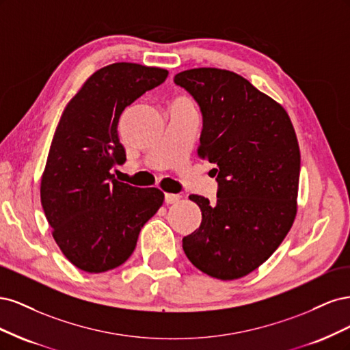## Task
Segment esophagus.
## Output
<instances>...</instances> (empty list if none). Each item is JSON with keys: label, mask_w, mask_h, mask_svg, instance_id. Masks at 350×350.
Wrapping results in <instances>:
<instances>
[{"label": "esophagus", "mask_w": 350, "mask_h": 350, "mask_svg": "<svg viewBox=\"0 0 350 350\" xmlns=\"http://www.w3.org/2000/svg\"><path fill=\"white\" fill-rule=\"evenodd\" d=\"M179 198H181V196H179V194H165V201H166V204H174V203H178Z\"/></svg>", "instance_id": "34e87169"}]
</instances>
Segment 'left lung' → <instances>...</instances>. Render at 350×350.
I'll use <instances>...</instances> for the list:
<instances>
[{"label": "left lung", "instance_id": "1", "mask_svg": "<svg viewBox=\"0 0 350 350\" xmlns=\"http://www.w3.org/2000/svg\"><path fill=\"white\" fill-rule=\"evenodd\" d=\"M203 115L198 156L215 163L217 200L189 196L201 225L183 238L188 260L220 280L247 276L288 235L296 216L301 153L289 115L239 74L178 72Z\"/></svg>", "mask_w": 350, "mask_h": 350}]
</instances>
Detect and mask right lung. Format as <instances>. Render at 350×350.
I'll list each match as a JSON object with an SVG mask.
<instances>
[{"instance_id": "obj_1", "label": "right lung", "mask_w": 350, "mask_h": 350, "mask_svg": "<svg viewBox=\"0 0 350 350\" xmlns=\"http://www.w3.org/2000/svg\"><path fill=\"white\" fill-rule=\"evenodd\" d=\"M167 71L116 62L93 72L66 107L40 181V203L52 237L77 269L121 266L163 203L157 188H137L109 172L126 157L118 139L126 107L166 80Z\"/></svg>"}]
</instances>
